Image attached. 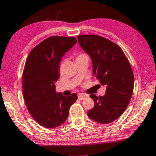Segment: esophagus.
I'll use <instances>...</instances> for the list:
<instances>
[{
  "label": "esophagus",
  "mask_w": 156,
  "mask_h": 156,
  "mask_svg": "<svg viewBox=\"0 0 156 156\" xmlns=\"http://www.w3.org/2000/svg\"><path fill=\"white\" fill-rule=\"evenodd\" d=\"M86 97H87V95L83 93H79L78 94V99L79 100H83Z\"/></svg>",
  "instance_id": "1"
}]
</instances>
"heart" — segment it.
I'll return each instance as SVG.
<instances>
[{"label":"heart","mask_w":156,"mask_h":156,"mask_svg":"<svg viewBox=\"0 0 156 156\" xmlns=\"http://www.w3.org/2000/svg\"><path fill=\"white\" fill-rule=\"evenodd\" d=\"M85 56H86L85 54H80L77 55V56H76V58H82V57H85Z\"/></svg>","instance_id":"obj_1"}]
</instances>
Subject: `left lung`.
<instances>
[{"mask_svg": "<svg viewBox=\"0 0 156 156\" xmlns=\"http://www.w3.org/2000/svg\"><path fill=\"white\" fill-rule=\"evenodd\" d=\"M79 44L93 62V73L102 85L107 86L103 96L90 97L95 105L88 116L100 123L107 124L121 116L133 93L134 75L130 64L119 45L96 35H80Z\"/></svg>", "mask_w": 156, "mask_h": 156, "instance_id": "1", "label": "left lung"}]
</instances>
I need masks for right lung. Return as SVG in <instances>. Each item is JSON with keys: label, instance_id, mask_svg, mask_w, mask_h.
<instances>
[{"label": "right lung", "instance_id": "obj_1", "mask_svg": "<svg viewBox=\"0 0 156 156\" xmlns=\"http://www.w3.org/2000/svg\"><path fill=\"white\" fill-rule=\"evenodd\" d=\"M76 42L75 37H49L33 48L26 60L22 76L23 99L33 119L47 128L63 124L77 100L75 93L66 97L55 90L60 62Z\"/></svg>", "mask_w": 156, "mask_h": 156}]
</instances>
